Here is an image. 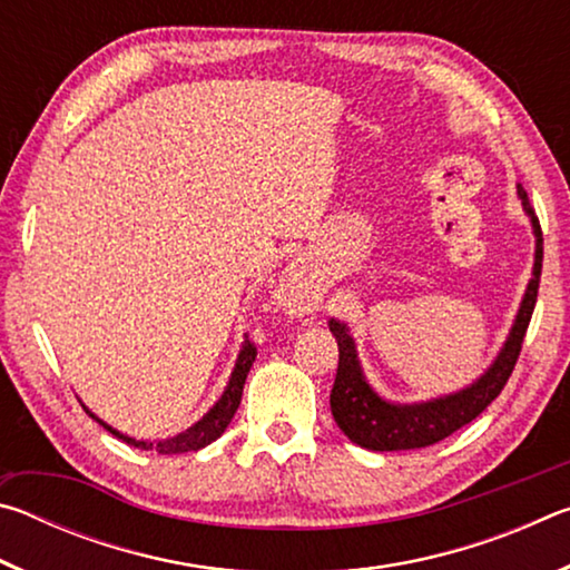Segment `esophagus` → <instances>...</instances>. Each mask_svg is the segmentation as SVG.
Masks as SVG:
<instances>
[{"label":"esophagus","instance_id":"esophagus-1","mask_svg":"<svg viewBox=\"0 0 570 570\" xmlns=\"http://www.w3.org/2000/svg\"><path fill=\"white\" fill-rule=\"evenodd\" d=\"M282 296L288 306L298 308V312H308L320 298V286L312 282L302 266H292L288 272L282 276Z\"/></svg>","mask_w":570,"mask_h":570}]
</instances>
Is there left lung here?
<instances>
[{"instance_id":"obj_1","label":"left lung","mask_w":570,"mask_h":570,"mask_svg":"<svg viewBox=\"0 0 570 570\" xmlns=\"http://www.w3.org/2000/svg\"><path fill=\"white\" fill-rule=\"evenodd\" d=\"M518 198L523 206L525 216L530 218L535 236V258L533 274L525 286L523 302L518 306L513 326L500 346L493 364L488 366L480 377L458 392L442 394L424 402H392L384 400L382 394L372 387L364 377L360 354H356L354 336L350 326L340 320H330V332L334 334L336 346H340V370L330 394L334 422L350 438L354 445L374 452H394V450H417L430 448L435 442L445 440L452 432L460 430L478 417V414L493 402L500 390L505 387L513 366L518 362L520 346L528 330L530 314H533L540 268H543V234L535 210L530 208L528 193L518 186Z\"/></svg>"}]
</instances>
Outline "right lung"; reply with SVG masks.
Wrapping results in <instances>:
<instances>
[{"instance_id":"1","label":"right lung","mask_w":570,"mask_h":570,"mask_svg":"<svg viewBox=\"0 0 570 570\" xmlns=\"http://www.w3.org/2000/svg\"><path fill=\"white\" fill-rule=\"evenodd\" d=\"M254 360H256V346L250 344L248 336H246V340L240 342V352L236 356L234 372H230L226 390L216 400L214 407H210L196 424H190L188 430H183V432H178V435L166 438V440H138V438L125 435V432L115 430L112 424L100 420L98 414H95L90 407H85L82 402L80 404H82L85 412H88L95 422H100L102 428L110 432V435H115V438L122 440V442H128V445H132V448H138V450H156V452H160V455H180V452H196L200 448L210 445V442H216L226 432L228 422L234 420V414H236L238 404H240V394H244V384H246V377H248V370H250V364H254Z\"/></svg>"}]
</instances>
